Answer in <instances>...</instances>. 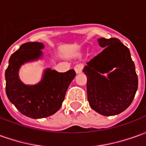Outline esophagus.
Instances as JSON below:
<instances>
[{
  "mask_svg": "<svg viewBox=\"0 0 146 146\" xmlns=\"http://www.w3.org/2000/svg\"><path fill=\"white\" fill-rule=\"evenodd\" d=\"M83 68H84V65L83 64H77L74 67V70L76 73H80L82 72Z\"/></svg>",
  "mask_w": 146,
  "mask_h": 146,
  "instance_id": "1",
  "label": "esophagus"
}]
</instances>
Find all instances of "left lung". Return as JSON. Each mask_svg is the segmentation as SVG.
<instances>
[{"label": "left lung", "instance_id": "8db88e82", "mask_svg": "<svg viewBox=\"0 0 146 146\" xmlns=\"http://www.w3.org/2000/svg\"><path fill=\"white\" fill-rule=\"evenodd\" d=\"M98 41L104 50L83 70L88 78V100L97 113L114 116L123 112L133 101L138 76L129 49L119 39L99 38Z\"/></svg>", "mask_w": 146, "mask_h": 146}]
</instances>
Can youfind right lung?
I'll use <instances>...</instances> for the list:
<instances>
[{
    "instance_id": "right-lung-1",
    "label": "right lung",
    "mask_w": 146,
    "mask_h": 146,
    "mask_svg": "<svg viewBox=\"0 0 146 146\" xmlns=\"http://www.w3.org/2000/svg\"><path fill=\"white\" fill-rule=\"evenodd\" d=\"M44 45L40 42H28L11 54L5 71L6 95L9 101L25 116L40 119L57 112L62 106L66 92L76 73L70 70L58 73L48 68L42 80L34 85H26L19 76L22 65L37 60L42 56Z\"/></svg>"
}]
</instances>
